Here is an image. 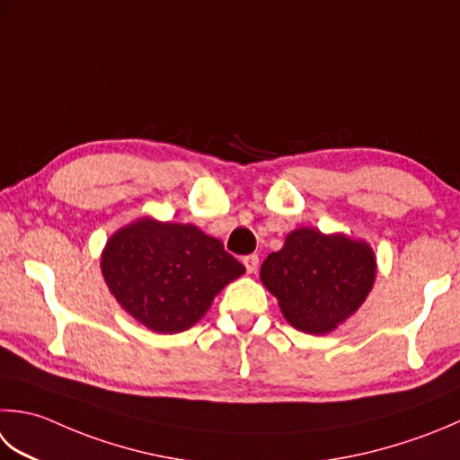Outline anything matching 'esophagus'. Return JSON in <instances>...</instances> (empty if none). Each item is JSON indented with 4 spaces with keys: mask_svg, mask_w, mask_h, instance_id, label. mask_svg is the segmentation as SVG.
<instances>
[{
    "mask_svg": "<svg viewBox=\"0 0 460 460\" xmlns=\"http://www.w3.org/2000/svg\"><path fill=\"white\" fill-rule=\"evenodd\" d=\"M243 265H245V269H247V273H255L257 271V267H259V255H247V257H243Z\"/></svg>",
    "mask_w": 460,
    "mask_h": 460,
    "instance_id": "esophagus-1",
    "label": "esophagus"
}]
</instances>
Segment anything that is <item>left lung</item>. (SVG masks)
Segmentation results:
<instances>
[{
    "instance_id": "left-lung-1",
    "label": "left lung",
    "mask_w": 460,
    "mask_h": 460,
    "mask_svg": "<svg viewBox=\"0 0 460 460\" xmlns=\"http://www.w3.org/2000/svg\"><path fill=\"white\" fill-rule=\"evenodd\" d=\"M375 255L363 241L296 229L285 247L261 265V281L279 299L293 327L329 332L367 299L375 281Z\"/></svg>"
}]
</instances>
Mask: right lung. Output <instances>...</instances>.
<instances>
[{"instance_id": "obj_1", "label": "right lung", "mask_w": 460, "mask_h": 460, "mask_svg": "<svg viewBox=\"0 0 460 460\" xmlns=\"http://www.w3.org/2000/svg\"><path fill=\"white\" fill-rule=\"evenodd\" d=\"M102 273L125 311L171 335L195 325L245 267L195 225L141 219L107 241Z\"/></svg>"}]
</instances>
